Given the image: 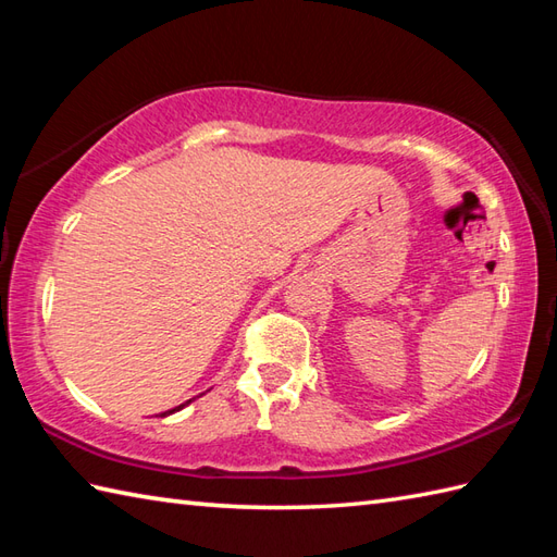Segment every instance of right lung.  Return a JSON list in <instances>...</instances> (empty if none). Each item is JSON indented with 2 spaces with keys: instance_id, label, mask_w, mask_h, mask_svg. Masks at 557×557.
I'll use <instances>...</instances> for the list:
<instances>
[{
  "instance_id": "right-lung-1",
  "label": "right lung",
  "mask_w": 557,
  "mask_h": 557,
  "mask_svg": "<svg viewBox=\"0 0 557 557\" xmlns=\"http://www.w3.org/2000/svg\"><path fill=\"white\" fill-rule=\"evenodd\" d=\"M188 403H190V400H188ZM188 403H185V405H188ZM181 407H183V405H178V407H176V410H181ZM176 410H169V412H164L162 417H166V414H171V412H176Z\"/></svg>"
}]
</instances>
